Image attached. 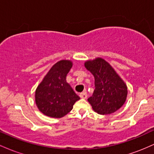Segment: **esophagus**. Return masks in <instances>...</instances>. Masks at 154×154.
Segmentation results:
<instances>
[{
  "label": "esophagus",
  "mask_w": 154,
  "mask_h": 154,
  "mask_svg": "<svg viewBox=\"0 0 154 154\" xmlns=\"http://www.w3.org/2000/svg\"><path fill=\"white\" fill-rule=\"evenodd\" d=\"M79 97H80L81 98H87L88 97V95H87V93L86 92H82V93H81L80 94H79Z\"/></svg>",
  "instance_id": "1"
}]
</instances>
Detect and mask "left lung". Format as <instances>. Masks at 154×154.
Wrapping results in <instances>:
<instances>
[{"mask_svg": "<svg viewBox=\"0 0 154 154\" xmlns=\"http://www.w3.org/2000/svg\"><path fill=\"white\" fill-rule=\"evenodd\" d=\"M85 66L95 78V90L88 99L93 111L106 115L119 109L126 101L128 87L114 69L99 57L86 61Z\"/></svg>", "mask_w": 154, "mask_h": 154, "instance_id": "8db88e82", "label": "left lung"}]
</instances>
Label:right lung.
I'll return each mask as SVG.
<instances>
[{"label": "right lung", "mask_w": 154, "mask_h": 154, "mask_svg": "<svg viewBox=\"0 0 154 154\" xmlns=\"http://www.w3.org/2000/svg\"><path fill=\"white\" fill-rule=\"evenodd\" d=\"M73 65L70 60H61L50 69L35 91V103L44 115L61 118L72 111L79 97L66 82Z\"/></svg>", "instance_id": "obj_1"}]
</instances>
